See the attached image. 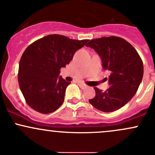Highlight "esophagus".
<instances>
[{"label":"esophagus","mask_w":155,"mask_h":155,"mask_svg":"<svg viewBox=\"0 0 155 155\" xmlns=\"http://www.w3.org/2000/svg\"><path fill=\"white\" fill-rule=\"evenodd\" d=\"M78 84H79V86L80 87V88H81V89H86L87 87V86L86 85V84H83V83H78Z\"/></svg>","instance_id":"esophagus-1"}]
</instances>
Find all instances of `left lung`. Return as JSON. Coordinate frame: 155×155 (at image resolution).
<instances>
[{
  "label": "left lung",
  "instance_id": "1",
  "mask_svg": "<svg viewBox=\"0 0 155 155\" xmlns=\"http://www.w3.org/2000/svg\"><path fill=\"white\" fill-rule=\"evenodd\" d=\"M99 55L104 70L110 71V87L102 91L94 87L96 96L89 102L105 113L118 110L135 95L143 76V64L138 53L124 39L104 37L86 45Z\"/></svg>",
  "mask_w": 155,
  "mask_h": 155
}]
</instances>
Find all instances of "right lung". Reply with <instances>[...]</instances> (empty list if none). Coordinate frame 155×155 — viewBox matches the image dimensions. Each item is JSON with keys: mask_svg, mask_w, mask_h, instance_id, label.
I'll list each match as a JSON object with an SVG mask.
<instances>
[{"mask_svg": "<svg viewBox=\"0 0 155 155\" xmlns=\"http://www.w3.org/2000/svg\"><path fill=\"white\" fill-rule=\"evenodd\" d=\"M88 41L50 35L27 47L20 60L18 82L30 107L48 114L62 104L71 82L59 76L60 69L68 64L76 51Z\"/></svg>", "mask_w": 155, "mask_h": 155, "instance_id": "obj_1", "label": "right lung"}]
</instances>
